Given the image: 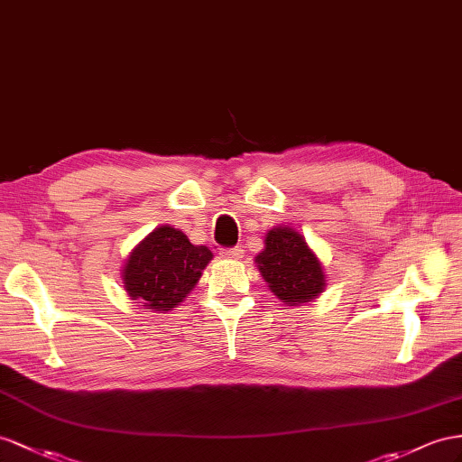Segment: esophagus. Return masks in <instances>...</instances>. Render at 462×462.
Returning <instances> with one entry per match:
<instances>
[{"label":"esophagus","mask_w":462,"mask_h":462,"mask_svg":"<svg viewBox=\"0 0 462 462\" xmlns=\"http://www.w3.org/2000/svg\"><path fill=\"white\" fill-rule=\"evenodd\" d=\"M242 255H244L242 245L228 247V250H222V257H226V259H240Z\"/></svg>","instance_id":"1"}]
</instances>
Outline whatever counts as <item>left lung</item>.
Wrapping results in <instances>:
<instances>
[{"label":"left lung","instance_id":"1","mask_svg":"<svg viewBox=\"0 0 462 462\" xmlns=\"http://www.w3.org/2000/svg\"><path fill=\"white\" fill-rule=\"evenodd\" d=\"M255 262L275 297L291 306L309 302L326 287L322 263L292 228L267 232L265 250Z\"/></svg>","mask_w":462,"mask_h":462}]
</instances>
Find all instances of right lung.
Listing matches in <instances>:
<instances>
[{"label":"right lung","instance_id":"obj_1","mask_svg":"<svg viewBox=\"0 0 462 462\" xmlns=\"http://www.w3.org/2000/svg\"><path fill=\"white\" fill-rule=\"evenodd\" d=\"M212 259L205 245H193L181 230L160 226L130 254L123 269L128 297L150 310H171L195 287Z\"/></svg>","mask_w":462,"mask_h":462}]
</instances>
